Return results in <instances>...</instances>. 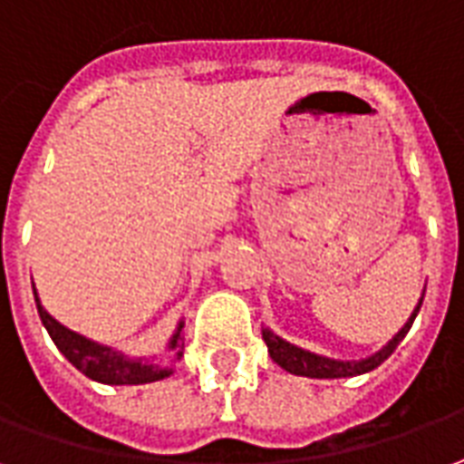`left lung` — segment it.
<instances>
[{
  "label": "left lung",
  "instance_id": "left-lung-1",
  "mask_svg": "<svg viewBox=\"0 0 464 464\" xmlns=\"http://www.w3.org/2000/svg\"><path fill=\"white\" fill-rule=\"evenodd\" d=\"M422 299L418 302L415 311H412V316L408 319L403 329L398 331L393 336V341H388V346H383L378 353H373L371 358H363V361H334V358H324L316 356V353H309V351H304V348L294 346L289 341L279 339L276 334L272 331H265L262 336H265V343L269 348V356L284 368V371H289L294 375H306V378H346V375H358V373H368V371H373L383 363L385 358L393 353L398 343L405 339V334L411 331L412 321L418 316V311H420Z\"/></svg>",
  "mask_w": 464,
  "mask_h": 464
}]
</instances>
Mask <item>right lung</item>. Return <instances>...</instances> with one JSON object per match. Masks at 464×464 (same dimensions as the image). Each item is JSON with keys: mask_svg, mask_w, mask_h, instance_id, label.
Masks as SVG:
<instances>
[{"mask_svg": "<svg viewBox=\"0 0 464 464\" xmlns=\"http://www.w3.org/2000/svg\"><path fill=\"white\" fill-rule=\"evenodd\" d=\"M34 299H36V309H39V316H42V324L49 331V336L53 339L56 348H59L63 356L69 358V363L79 368L81 373L89 375L91 381H98V383L108 385H138V383H153V381H162L172 373L170 368L160 366H148V363H140V361H130V358H123L116 351H111L108 346H101V343H93V341L83 339L79 334H73L66 326H61L59 321L46 314L42 304H39V296L34 292ZM182 324L178 326V334L172 336L170 348H175L178 353L175 356H182V346H178V339H180Z\"/></svg>", "mask_w": 464, "mask_h": 464, "instance_id": "right-lung-1", "label": "right lung"}]
</instances>
